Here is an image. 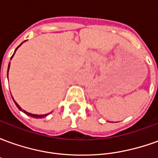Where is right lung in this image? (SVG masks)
Listing matches in <instances>:
<instances>
[{
  "label": "right lung",
  "instance_id": "add662e5",
  "mask_svg": "<svg viewBox=\"0 0 158 158\" xmlns=\"http://www.w3.org/2000/svg\"><path fill=\"white\" fill-rule=\"evenodd\" d=\"M19 46H20V45H19ZM13 55H14V54H13ZM13 55L12 56H12H13ZM9 66H10V63H9ZM9 66H8V69H9ZM13 101H14V100H13ZM15 102L16 106H18V108H19V110H21V111H22V108H21V107H20V106H19V104L16 102ZM23 112H24V113H26L27 115H29V116L33 117V118H44V117L47 116V114H45V115H36V114H32V113H27V112H25V111H23Z\"/></svg>",
  "mask_w": 158,
  "mask_h": 158
}]
</instances>
